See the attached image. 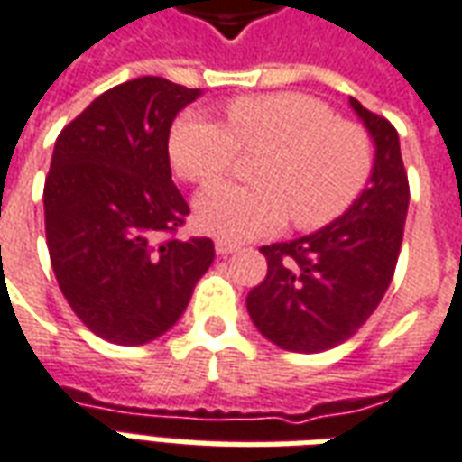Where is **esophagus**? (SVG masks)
<instances>
[{
    "label": "esophagus",
    "instance_id": "34e87169",
    "mask_svg": "<svg viewBox=\"0 0 462 462\" xmlns=\"http://www.w3.org/2000/svg\"><path fill=\"white\" fill-rule=\"evenodd\" d=\"M235 250H237V245H232V242L227 240H215V252H217L220 257H227V254H232Z\"/></svg>",
    "mask_w": 462,
    "mask_h": 462
}]
</instances>
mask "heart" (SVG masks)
I'll use <instances>...</instances> for the list:
<instances>
[{"instance_id":"1","label":"heart","mask_w":462,"mask_h":462,"mask_svg":"<svg viewBox=\"0 0 462 462\" xmlns=\"http://www.w3.org/2000/svg\"><path fill=\"white\" fill-rule=\"evenodd\" d=\"M240 148H267L257 182H220L195 200L200 230L227 242L267 237L290 215L297 230L327 227L356 202L374 168L368 133L307 94L240 96L227 104V123L188 111L168 138L172 168L198 185L230 171Z\"/></svg>"}]
</instances>
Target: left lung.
Here are the masks:
<instances>
[{"mask_svg": "<svg viewBox=\"0 0 462 462\" xmlns=\"http://www.w3.org/2000/svg\"><path fill=\"white\" fill-rule=\"evenodd\" d=\"M376 145L368 185L339 220L262 247L267 277L247 294L262 337L317 354L354 337L383 300L396 272L408 212V175L396 128L348 98Z\"/></svg>", "mask_w": 462, "mask_h": 462, "instance_id": "obj_1", "label": "left lung"}]
</instances>
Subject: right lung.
<instances>
[{
    "label": "right lung",
    "instance_id": "add662e5",
    "mask_svg": "<svg viewBox=\"0 0 462 462\" xmlns=\"http://www.w3.org/2000/svg\"><path fill=\"white\" fill-rule=\"evenodd\" d=\"M200 94L141 76L98 96L56 138L44 182L49 257L69 307L111 344L165 334L215 260L210 237L161 240L190 212L172 185L168 138Z\"/></svg>",
    "mask_w": 462,
    "mask_h": 462
}]
</instances>
